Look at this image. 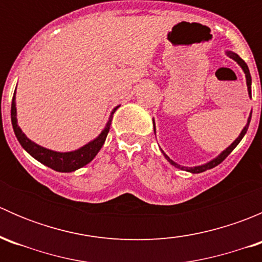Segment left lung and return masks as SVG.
<instances>
[{
    "label": "left lung",
    "instance_id": "1",
    "mask_svg": "<svg viewBox=\"0 0 262 262\" xmlns=\"http://www.w3.org/2000/svg\"><path fill=\"white\" fill-rule=\"evenodd\" d=\"M226 55H228L229 58H232V59L234 60V62H237V64L239 66V67L242 68V71L245 72V77H246V84H247V91H248V96L251 97V83H252V80H251V75H250V70H248L247 64L245 63L244 59H241V57H239L238 54H236L234 52H231V50H226ZM251 115H252V113H250V116L247 118V123H246V125L244 126V129L241 130V133H239V136L237 137L236 139H234L233 142L231 143V146H228L224 150H222L221 153H219L216 157H214L213 160H210L209 162L207 163H203V165H199V166H192V167H186V166H181L179 165V163H176L175 161L171 160L170 157H168L167 155H166L165 152H163L162 149H161V152H162V155L165 156L166 160L168 161V162L171 163L172 166H175L176 168H180V170H184V171H187V172H191V173H200V172H204V171L207 170H210V168L215 167V166H218L219 163L223 162L224 160H226L227 156L229 155V153L232 152V150L234 149L237 146H238L239 142L242 141V138L245 137V134L247 133V129H248V125H250V121H251ZM153 130H155V134H156V124H155V119H153Z\"/></svg>",
    "mask_w": 262,
    "mask_h": 262
}]
</instances>
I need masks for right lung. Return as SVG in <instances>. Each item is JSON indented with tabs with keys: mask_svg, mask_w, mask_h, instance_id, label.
Returning a JSON list of instances; mask_svg holds the SVG:
<instances>
[{
	"mask_svg": "<svg viewBox=\"0 0 262 262\" xmlns=\"http://www.w3.org/2000/svg\"><path fill=\"white\" fill-rule=\"evenodd\" d=\"M119 106H120V105L114 107L113 112L110 113L109 120H107L106 125H105V128L102 129L101 133H100L96 138L90 141L89 143L80 147L78 149L70 150V152H58V150H53L49 149V148L39 146L35 142L29 139L28 137L25 136V133H23L21 128L18 126L16 118V89H15V94L14 97H12L11 104V123L18 143L21 144V147H23L31 157H34L36 161L43 163V165L48 166L52 170L58 171V172H73V171L86 166L87 163H90L95 157H96V155L99 153V150L101 149V147L104 146L105 141H106L107 133H109L110 130V125H112L113 115H114V113Z\"/></svg>",
	"mask_w": 262,
	"mask_h": 262,
	"instance_id": "obj_1",
	"label": "right lung"
}]
</instances>
